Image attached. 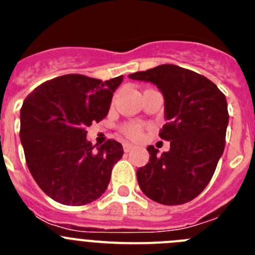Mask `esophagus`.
I'll list each match as a JSON object with an SVG mask.
<instances>
[{
	"label": "esophagus",
	"instance_id": "34e87169",
	"mask_svg": "<svg viewBox=\"0 0 255 255\" xmlns=\"http://www.w3.org/2000/svg\"><path fill=\"white\" fill-rule=\"evenodd\" d=\"M132 148H134V147H132L131 144H129V143H124V150H125L126 153H129L130 150L132 149Z\"/></svg>",
	"mask_w": 255,
	"mask_h": 255
}]
</instances>
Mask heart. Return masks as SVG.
Wrapping results in <instances>:
<instances>
[{"label": "heart", "mask_w": 255, "mask_h": 255, "mask_svg": "<svg viewBox=\"0 0 255 255\" xmlns=\"http://www.w3.org/2000/svg\"><path fill=\"white\" fill-rule=\"evenodd\" d=\"M123 131L129 138L139 139L141 136V126L138 124H128V125L123 126Z\"/></svg>", "instance_id": "b5f03b06"}]
</instances>
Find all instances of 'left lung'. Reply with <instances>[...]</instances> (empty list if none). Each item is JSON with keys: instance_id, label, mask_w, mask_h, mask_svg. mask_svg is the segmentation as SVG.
<instances>
[{"instance_id": "1", "label": "left lung", "mask_w": 255, "mask_h": 255, "mask_svg": "<svg viewBox=\"0 0 255 255\" xmlns=\"http://www.w3.org/2000/svg\"><path fill=\"white\" fill-rule=\"evenodd\" d=\"M129 78L157 85L167 120L159 136L170 141V150L162 154L153 145L147 148L149 162L136 171L139 186L164 206L190 202L208 185L224 153L226 97L206 76L176 65H159Z\"/></svg>"}]
</instances>
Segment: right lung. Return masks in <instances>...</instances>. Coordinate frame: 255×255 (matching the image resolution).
<instances>
[{
    "label": "right lung",
    "instance_id": "obj_1",
    "mask_svg": "<svg viewBox=\"0 0 255 255\" xmlns=\"http://www.w3.org/2000/svg\"><path fill=\"white\" fill-rule=\"evenodd\" d=\"M123 79L102 82L69 74L39 85L24 100L20 140L26 164L38 186L58 203L84 206L107 189L123 145L107 140L94 150L85 129L107 116Z\"/></svg>",
    "mask_w": 255,
    "mask_h": 255
}]
</instances>
